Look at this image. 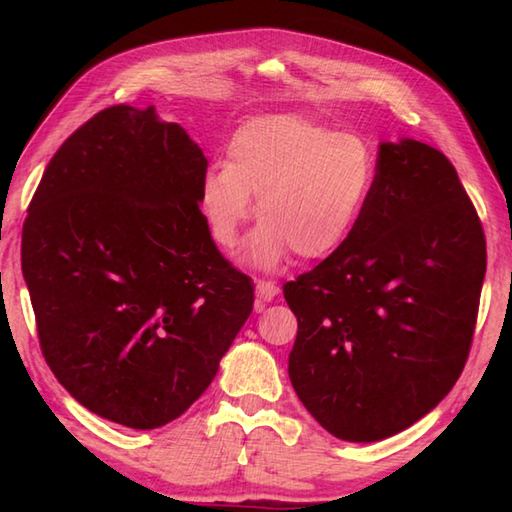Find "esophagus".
<instances>
[{"mask_svg":"<svg viewBox=\"0 0 512 512\" xmlns=\"http://www.w3.org/2000/svg\"><path fill=\"white\" fill-rule=\"evenodd\" d=\"M257 310H264V303L266 301H273L277 295H279V286L275 284V281H266V279H259L257 281Z\"/></svg>","mask_w":512,"mask_h":512,"instance_id":"34e87169","label":"esophagus"}]
</instances>
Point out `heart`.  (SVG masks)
Returning a JSON list of instances; mask_svg holds the SVG:
<instances>
[{"label":"heart","instance_id":"heart-1","mask_svg":"<svg viewBox=\"0 0 512 512\" xmlns=\"http://www.w3.org/2000/svg\"><path fill=\"white\" fill-rule=\"evenodd\" d=\"M376 173V151L361 134L336 132L312 116H259L235 129L226 165L206 169L200 213L213 242L231 250L253 215V195L262 224L248 242L250 262L273 268L290 253L310 262L347 242Z\"/></svg>","mask_w":512,"mask_h":512}]
</instances>
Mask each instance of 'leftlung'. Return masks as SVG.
I'll return each mask as SVG.
<instances>
[{"mask_svg": "<svg viewBox=\"0 0 512 512\" xmlns=\"http://www.w3.org/2000/svg\"><path fill=\"white\" fill-rule=\"evenodd\" d=\"M484 275V228L449 158L411 138L380 145L352 235L284 286L303 407L347 442L427 416L469 358Z\"/></svg>", "mask_w": 512, "mask_h": 512, "instance_id": "obj_1", "label": "left lung"}]
</instances>
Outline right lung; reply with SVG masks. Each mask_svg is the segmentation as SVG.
<instances>
[{
	"instance_id": "add662e5",
	"label": "right lung",
	"mask_w": 512,
	"mask_h": 512,
	"mask_svg": "<svg viewBox=\"0 0 512 512\" xmlns=\"http://www.w3.org/2000/svg\"><path fill=\"white\" fill-rule=\"evenodd\" d=\"M206 167L154 107L112 105L59 147L28 206L21 270L43 358L125 427L182 416L253 312V281L200 213Z\"/></svg>"
}]
</instances>
